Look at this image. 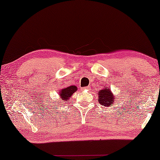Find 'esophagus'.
<instances>
[{
	"instance_id": "esophagus-1",
	"label": "esophagus",
	"mask_w": 160,
	"mask_h": 160,
	"mask_svg": "<svg viewBox=\"0 0 160 160\" xmlns=\"http://www.w3.org/2000/svg\"><path fill=\"white\" fill-rule=\"evenodd\" d=\"M82 89V90H88V89H89V87H83Z\"/></svg>"
}]
</instances>
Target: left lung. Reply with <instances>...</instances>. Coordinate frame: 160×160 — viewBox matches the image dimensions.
<instances>
[{
  "label": "left lung",
  "instance_id": "1",
  "mask_svg": "<svg viewBox=\"0 0 160 160\" xmlns=\"http://www.w3.org/2000/svg\"><path fill=\"white\" fill-rule=\"evenodd\" d=\"M98 102L100 104L103 105L104 106L108 107L110 106L111 105L114 103V100H116L115 97L110 91V89L104 88L103 89H100V91L98 92Z\"/></svg>",
  "mask_w": 160,
  "mask_h": 160
}]
</instances>
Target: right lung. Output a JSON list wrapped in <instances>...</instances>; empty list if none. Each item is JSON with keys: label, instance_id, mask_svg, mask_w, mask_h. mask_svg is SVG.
<instances>
[{"label": "right lung", "instance_id": "obj_1", "mask_svg": "<svg viewBox=\"0 0 160 160\" xmlns=\"http://www.w3.org/2000/svg\"><path fill=\"white\" fill-rule=\"evenodd\" d=\"M76 90H77V87L73 86V85L62 89L60 92V95L61 96V99H62V102H65L66 100H68L69 98H71L73 93L75 92Z\"/></svg>", "mask_w": 160, "mask_h": 160}]
</instances>
